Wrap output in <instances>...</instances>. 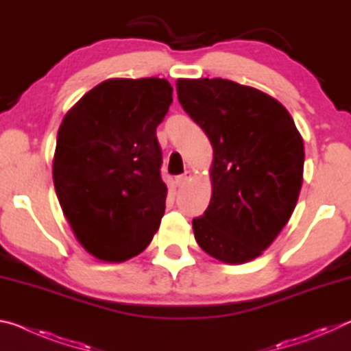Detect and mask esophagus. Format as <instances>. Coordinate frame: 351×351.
I'll return each mask as SVG.
<instances>
[{
    "label": "esophagus",
    "instance_id": "1",
    "mask_svg": "<svg viewBox=\"0 0 351 351\" xmlns=\"http://www.w3.org/2000/svg\"><path fill=\"white\" fill-rule=\"evenodd\" d=\"M192 173H190V171H186V173H182V175H180V176H176V186H186V184L192 180Z\"/></svg>",
    "mask_w": 351,
    "mask_h": 351
}]
</instances>
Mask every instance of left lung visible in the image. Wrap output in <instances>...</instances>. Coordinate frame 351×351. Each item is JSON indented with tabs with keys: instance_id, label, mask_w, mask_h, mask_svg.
<instances>
[{
	"instance_id": "8db88e82",
	"label": "left lung",
	"mask_w": 351,
	"mask_h": 351,
	"mask_svg": "<svg viewBox=\"0 0 351 351\" xmlns=\"http://www.w3.org/2000/svg\"><path fill=\"white\" fill-rule=\"evenodd\" d=\"M178 100L213 148L212 198L195 218L210 257L241 265L282 232L304 182L305 147L288 110L257 88L226 79H178Z\"/></svg>"
}]
</instances>
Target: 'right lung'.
<instances>
[{
  "label": "right lung",
  "mask_w": 351,
  "mask_h": 351,
  "mask_svg": "<svg viewBox=\"0 0 351 351\" xmlns=\"http://www.w3.org/2000/svg\"><path fill=\"white\" fill-rule=\"evenodd\" d=\"M165 79H108L88 91L57 133L52 161L63 215L88 254L122 263L150 245L167 186L156 127L171 104Z\"/></svg>",
  "instance_id": "right-lung-1"
}]
</instances>
